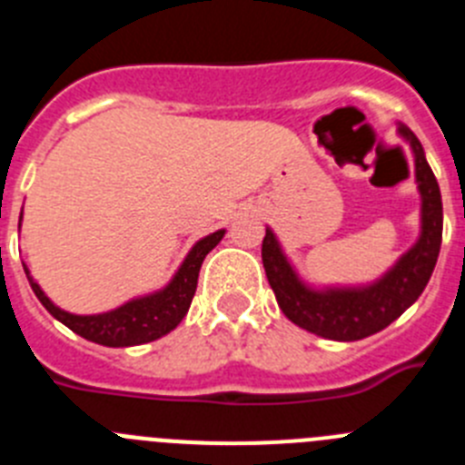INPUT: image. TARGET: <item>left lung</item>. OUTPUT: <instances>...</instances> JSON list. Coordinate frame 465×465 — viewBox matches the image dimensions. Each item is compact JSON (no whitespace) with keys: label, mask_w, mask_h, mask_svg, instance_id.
I'll use <instances>...</instances> for the list:
<instances>
[{"label":"left lung","mask_w":465,"mask_h":465,"mask_svg":"<svg viewBox=\"0 0 465 465\" xmlns=\"http://www.w3.org/2000/svg\"><path fill=\"white\" fill-rule=\"evenodd\" d=\"M401 134L414 151V170L421 193V237L380 282L365 289H307L283 258L272 230H265V274L279 307L295 326L328 340L354 342L384 331L426 289L442 244V197L419 139L405 125H401Z\"/></svg>","instance_id":"1"}]
</instances>
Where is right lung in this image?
<instances>
[{
  "instance_id": "add662e5",
  "label": "right lung",
  "mask_w": 465,
  "mask_h": 465,
  "mask_svg": "<svg viewBox=\"0 0 465 465\" xmlns=\"http://www.w3.org/2000/svg\"><path fill=\"white\" fill-rule=\"evenodd\" d=\"M223 235L225 230H216V232L197 242L167 289L158 291L153 295H146V298L130 300L123 307L106 312V314L79 316L60 310L39 289V283L30 277L27 268L25 265L23 268L41 305L46 307L57 322H63L69 331L90 340V342L104 344V347H133V344L153 342V340L163 338V335H167V332L174 331L182 323V319L186 316L188 307L193 302V295H195L197 274H200V268H203L204 256L219 244Z\"/></svg>"
}]
</instances>
